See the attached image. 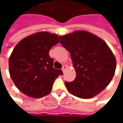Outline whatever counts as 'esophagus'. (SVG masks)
Wrapping results in <instances>:
<instances>
[{
  "label": "esophagus",
  "instance_id": "esophagus-1",
  "mask_svg": "<svg viewBox=\"0 0 123 123\" xmlns=\"http://www.w3.org/2000/svg\"><path fill=\"white\" fill-rule=\"evenodd\" d=\"M67 68H68V67H67V65H64V66L62 67V72H64V71L67 69Z\"/></svg>",
  "mask_w": 123,
  "mask_h": 123
}]
</instances>
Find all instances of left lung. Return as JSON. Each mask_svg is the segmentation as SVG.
Instances as JSON below:
<instances>
[{"instance_id":"1","label":"left lung","mask_w":123,"mask_h":123,"mask_svg":"<svg viewBox=\"0 0 123 123\" xmlns=\"http://www.w3.org/2000/svg\"><path fill=\"white\" fill-rule=\"evenodd\" d=\"M61 44L68 51L76 78L65 82L72 95L90 99L101 92L111 82L116 70V59L102 39L92 33L77 30L60 35Z\"/></svg>"}]
</instances>
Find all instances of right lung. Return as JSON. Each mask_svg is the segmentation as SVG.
Returning <instances> with one entry per match:
<instances>
[{
  "instance_id": "1",
  "label": "right lung",
  "mask_w": 123,
  "mask_h": 123,
  "mask_svg": "<svg viewBox=\"0 0 123 123\" xmlns=\"http://www.w3.org/2000/svg\"><path fill=\"white\" fill-rule=\"evenodd\" d=\"M59 43L55 33L39 31L27 36L18 43L8 59L9 73L15 86L25 95L41 98L51 92L54 81L61 70L53 68L49 52Z\"/></svg>"
}]
</instances>
